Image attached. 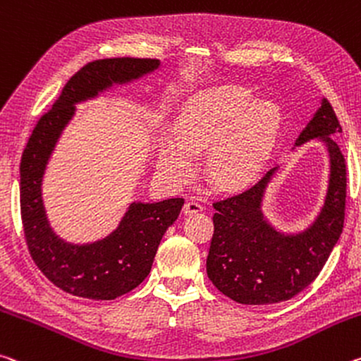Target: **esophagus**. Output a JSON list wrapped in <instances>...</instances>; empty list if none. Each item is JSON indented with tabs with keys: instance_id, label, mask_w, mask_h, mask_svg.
Returning a JSON list of instances; mask_svg holds the SVG:
<instances>
[{
	"instance_id": "34e87169",
	"label": "esophagus",
	"mask_w": 361,
	"mask_h": 361,
	"mask_svg": "<svg viewBox=\"0 0 361 361\" xmlns=\"http://www.w3.org/2000/svg\"><path fill=\"white\" fill-rule=\"evenodd\" d=\"M204 207H202V204L199 202V201H194V199H191V201H188L186 204H185V207H183V212H185V214H196V212H201Z\"/></svg>"
}]
</instances>
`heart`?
<instances>
[{
	"label": "heart",
	"instance_id": "heart-1",
	"mask_svg": "<svg viewBox=\"0 0 361 361\" xmlns=\"http://www.w3.org/2000/svg\"><path fill=\"white\" fill-rule=\"evenodd\" d=\"M281 112L268 101H255L241 87L199 91L181 107L175 133L162 142L160 165L176 180L196 170V154L209 148L207 167L215 183L239 188L252 183L271 156Z\"/></svg>",
	"mask_w": 361,
	"mask_h": 361
}]
</instances>
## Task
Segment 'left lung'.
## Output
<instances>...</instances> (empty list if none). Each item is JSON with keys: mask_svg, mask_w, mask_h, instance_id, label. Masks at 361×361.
I'll use <instances>...</instances> for the list:
<instances>
[{"mask_svg": "<svg viewBox=\"0 0 361 361\" xmlns=\"http://www.w3.org/2000/svg\"><path fill=\"white\" fill-rule=\"evenodd\" d=\"M341 131L333 106L323 99L295 141L300 146L313 138L323 140L331 157L324 207L304 234L281 236L263 220L260 202L274 169L249 190L214 202L207 276L221 294L244 305L278 304L317 279L344 228L347 169L334 138Z\"/></svg>", "mask_w": 361, "mask_h": 361, "instance_id": "left-lung-1", "label": "left lung"}]
</instances>
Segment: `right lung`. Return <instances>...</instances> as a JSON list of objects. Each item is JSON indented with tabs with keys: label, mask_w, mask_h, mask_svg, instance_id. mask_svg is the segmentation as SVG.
<instances>
[{
	"label": "right lung",
	"mask_w": 361,
	"mask_h": 361,
	"mask_svg": "<svg viewBox=\"0 0 361 361\" xmlns=\"http://www.w3.org/2000/svg\"><path fill=\"white\" fill-rule=\"evenodd\" d=\"M159 67L157 59L116 57L88 62L72 75L53 107L33 128L20 160V216L32 260L57 288L72 295L112 300L130 293L149 274L167 228L178 219L183 197L131 204L111 236L88 245H71L54 236L42 201V176L73 104L93 98L112 83L138 78Z\"/></svg>",
	"instance_id": "obj_1"
}]
</instances>
